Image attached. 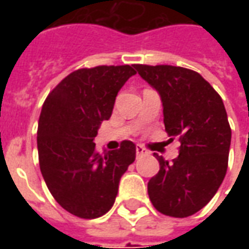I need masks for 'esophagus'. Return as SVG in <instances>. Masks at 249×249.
<instances>
[{
    "label": "esophagus",
    "mask_w": 249,
    "mask_h": 249,
    "mask_svg": "<svg viewBox=\"0 0 249 249\" xmlns=\"http://www.w3.org/2000/svg\"><path fill=\"white\" fill-rule=\"evenodd\" d=\"M136 155H137V157H140L144 156V155H148V152H146L141 145H137L136 146Z\"/></svg>",
    "instance_id": "1"
}]
</instances>
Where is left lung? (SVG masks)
Listing matches in <instances>:
<instances>
[{"label": "left lung", "instance_id": "8db88e82", "mask_svg": "<svg viewBox=\"0 0 249 249\" xmlns=\"http://www.w3.org/2000/svg\"><path fill=\"white\" fill-rule=\"evenodd\" d=\"M133 66L159 92L165 130L181 144L172 162L153 155L160 171L149 180L148 195L162 214L187 217L209 203L227 173L231 126L224 104L197 71L172 65Z\"/></svg>", "mask_w": 249, "mask_h": 249}]
</instances>
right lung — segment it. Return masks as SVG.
<instances>
[{
  "label": "right lung",
  "instance_id": "add662e5",
  "mask_svg": "<svg viewBox=\"0 0 249 249\" xmlns=\"http://www.w3.org/2000/svg\"><path fill=\"white\" fill-rule=\"evenodd\" d=\"M136 74L133 66H96L71 71L41 109L37 148L42 178L69 213L96 219L113 207L121 176L136 159L132 141L119 149L96 151L93 142L112 116L119 90Z\"/></svg>",
  "mask_w": 249,
  "mask_h": 249
}]
</instances>
